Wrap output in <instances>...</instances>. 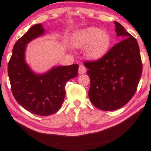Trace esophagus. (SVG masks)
<instances>
[{"label": "esophagus", "instance_id": "esophagus-1", "mask_svg": "<svg viewBox=\"0 0 151 151\" xmlns=\"http://www.w3.org/2000/svg\"><path fill=\"white\" fill-rule=\"evenodd\" d=\"M86 72V67L83 66V65H80L78 69V73L80 74H83Z\"/></svg>", "mask_w": 151, "mask_h": 151}]
</instances>
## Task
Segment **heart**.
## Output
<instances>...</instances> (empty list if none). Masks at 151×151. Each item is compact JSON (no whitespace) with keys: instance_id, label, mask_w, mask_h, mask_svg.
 Segmentation results:
<instances>
[{"instance_id":"obj_1","label":"heart","mask_w":151,"mask_h":151,"mask_svg":"<svg viewBox=\"0 0 151 151\" xmlns=\"http://www.w3.org/2000/svg\"><path fill=\"white\" fill-rule=\"evenodd\" d=\"M89 42L86 49V56L91 60H98L108 51L110 38L106 32L96 27L81 29L73 35L72 43L76 47L84 46Z\"/></svg>"}]
</instances>
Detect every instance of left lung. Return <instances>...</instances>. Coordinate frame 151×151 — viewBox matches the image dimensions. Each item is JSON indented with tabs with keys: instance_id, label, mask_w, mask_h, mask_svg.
Here are the masks:
<instances>
[{
	"instance_id": "left-lung-1",
	"label": "left lung",
	"mask_w": 151,
	"mask_h": 151,
	"mask_svg": "<svg viewBox=\"0 0 151 151\" xmlns=\"http://www.w3.org/2000/svg\"><path fill=\"white\" fill-rule=\"evenodd\" d=\"M114 23L117 35L124 39L97 60L83 63L88 69L90 101L105 111L119 109L131 100L142 72L137 41L120 23Z\"/></svg>"
}]
</instances>
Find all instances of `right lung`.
<instances>
[{"mask_svg":"<svg viewBox=\"0 0 151 151\" xmlns=\"http://www.w3.org/2000/svg\"><path fill=\"white\" fill-rule=\"evenodd\" d=\"M44 33L41 24L32 26L14 44L8 64L12 94L27 111L38 116H50L64 102L65 84L78 76V65L58 66L43 75L32 72L24 60L26 45Z\"/></svg>","mask_w":151,"mask_h":151,"instance_id":"add662e5","label":"right lung"}]
</instances>
